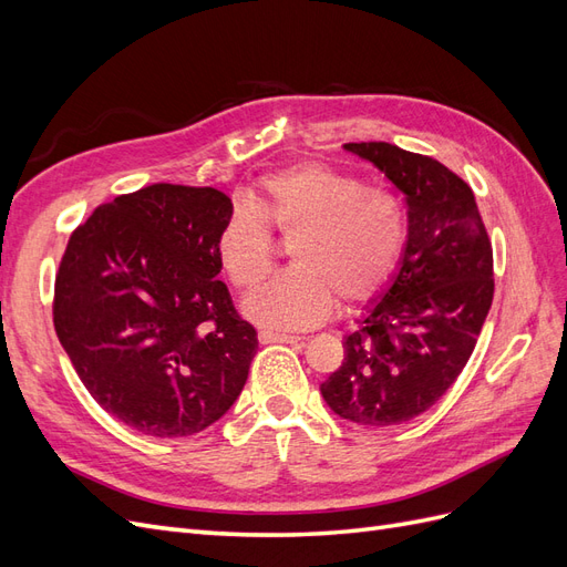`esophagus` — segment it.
I'll return each mask as SVG.
<instances>
[{"mask_svg": "<svg viewBox=\"0 0 567 567\" xmlns=\"http://www.w3.org/2000/svg\"><path fill=\"white\" fill-rule=\"evenodd\" d=\"M257 340H260L262 346H269V342H290V346H298L302 338L286 336V333H274V331H260V333H257Z\"/></svg>", "mask_w": 567, "mask_h": 567, "instance_id": "1", "label": "esophagus"}]
</instances>
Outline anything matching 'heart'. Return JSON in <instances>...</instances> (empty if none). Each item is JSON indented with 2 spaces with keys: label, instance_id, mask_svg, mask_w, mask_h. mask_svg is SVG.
<instances>
[{
  "label": "heart",
  "instance_id": "b5f03b06",
  "mask_svg": "<svg viewBox=\"0 0 567 567\" xmlns=\"http://www.w3.org/2000/svg\"><path fill=\"white\" fill-rule=\"evenodd\" d=\"M217 234V260L238 290H250L274 262L271 229L290 241L293 269L262 284L244 302L250 321L302 331L373 300L406 246L402 200L385 188L321 163H298L255 184Z\"/></svg>",
  "mask_w": 567,
  "mask_h": 567
}]
</instances>
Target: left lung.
Wrapping results in <instances>:
<instances>
[{
    "mask_svg": "<svg viewBox=\"0 0 567 567\" xmlns=\"http://www.w3.org/2000/svg\"><path fill=\"white\" fill-rule=\"evenodd\" d=\"M346 148L406 196L409 236L321 394L340 419L398 425L431 409L471 359L494 298L492 244L473 188L450 167L388 142Z\"/></svg>",
    "mask_w": 567,
    "mask_h": 567,
    "instance_id": "8db88e82",
    "label": "left lung"
}]
</instances>
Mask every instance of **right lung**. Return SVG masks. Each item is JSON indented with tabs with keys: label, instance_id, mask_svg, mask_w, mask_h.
Returning <instances> with one entry per match:
<instances>
[{
	"label": "right lung",
	"instance_id": "1",
	"mask_svg": "<svg viewBox=\"0 0 567 567\" xmlns=\"http://www.w3.org/2000/svg\"><path fill=\"white\" fill-rule=\"evenodd\" d=\"M231 213L213 186L151 184L99 205L65 246L56 336L96 404L136 433L196 435L246 385L257 333L217 281Z\"/></svg>",
	"mask_w": 567,
	"mask_h": 567
}]
</instances>
